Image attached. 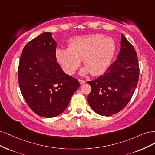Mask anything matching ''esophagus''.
Here are the masks:
<instances>
[{"label":"esophagus","mask_w":155,"mask_h":155,"mask_svg":"<svg viewBox=\"0 0 155 155\" xmlns=\"http://www.w3.org/2000/svg\"><path fill=\"white\" fill-rule=\"evenodd\" d=\"M78 81H79V82H80V84H84L85 83V81H83V80L79 79V80H78Z\"/></svg>","instance_id":"esophagus-1"}]
</instances>
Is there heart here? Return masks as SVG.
I'll return each instance as SVG.
<instances>
[{
  "mask_svg": "<svg viewBox=\"0 0 155 155\" xmlns=\"http://www.w3.org/2000/svg\"><path fill=\"white\" fill-rule=\"evenodd\" d=\"M116 45L114 40L102 34H91L73 38L68 48L56 49V57L63 70L73 74L81 60L85 66L80 70L81 75L91 72L94 76L106 71L114 56Z\"/></svg>",
  "mask_w": 155,
  "mask_h": 155,
  "instance_id": "heart-1",
  "label": "heart"
}]
</instances>
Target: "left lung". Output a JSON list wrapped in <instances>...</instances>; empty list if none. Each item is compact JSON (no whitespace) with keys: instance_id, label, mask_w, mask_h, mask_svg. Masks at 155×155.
<instances>
[{"instance_id":"8db88e82","label":"left lung","mask_w":155,"mask_h":155,"mask_svg":"<svg viewBox=\"0 0 155 155\" xmlns=\"http://www.w3.org/2000/svg\"><path fill=\"white\" fill-rule=\"evenodd\" d=\"M117 59L103 75L87 81L91 87L87 101L93 110L109 117L123 109L133 96L139 77L135 49L122 33Z\"/></svg>"}]
</instances>
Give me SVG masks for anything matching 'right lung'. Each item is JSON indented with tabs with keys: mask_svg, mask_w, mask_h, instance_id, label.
I'll return each instance as SVG.
<instances>
[{
	"mask_svg": "<svg viewBox=\"0 0 155 155\" xmlns=\"http://www.w3.org/2000/svg\"><path fill=\"white\" fill-rule=\"evenodd\" d=\"M57 42L44 32L24 46L18 78L21 93L32 111L45 118L61 114L80 87L78 80L65 73L56 58Z\"/></svg>",
	"mask_w": 155,
	"mask_h": 155,
	"instance_id": "right-lung-1",
	"label": "right lung"
}]
</instances>
